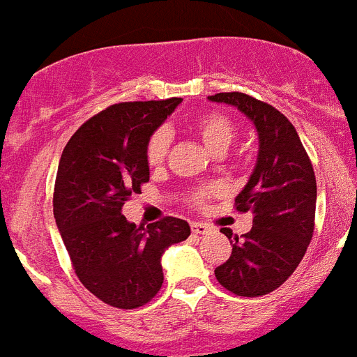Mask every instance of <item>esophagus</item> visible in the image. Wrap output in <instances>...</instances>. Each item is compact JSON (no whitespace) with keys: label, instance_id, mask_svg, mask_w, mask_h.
Returning <instances> with one entry per match:
<instances>
[{"label":"esophagus","instance_id":"34e87169","mask_svg":"<svg viewBox=\"0 0 357 357\" xmlns=\"http://www.w3.org/2000/svg\"><path fill=\"white\" fill-rule=\"evenodd\" d=\"M191 230L195 234H207V232H211V227L206 223H191Z\"/></svg>","mask_w":357,"mask_h":357}]
</instances>
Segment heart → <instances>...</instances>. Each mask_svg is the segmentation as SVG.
<instances>
[{
    "label": "heart",
    "instance_id": "1",
    "mask_svg": "<svg viewBox=\"0 0 357 357\" xmlns=\"http://www.w3.org/2000/svg\"><path fill=\"white\" fill-rule=\"evenodd\" d=\"M195 134L200 137V141L206 144L207 150L220 155L225 153L230 148V144L234 143L236 135H238V128H236L234 121L223 112L218 110H211L202 114L200 118L195 119L193 123ZM169 132L159 128L150 135V139L146 143V150H144V159L150 168H157L166 160L169 151ZM220 195V188L214 184L209 185H198V188L191 189L188 195V202L195 207H204L209 200Z\"/></svg>",
    "mask_w": 357,
    "mask_h": 357
}]
</instances>
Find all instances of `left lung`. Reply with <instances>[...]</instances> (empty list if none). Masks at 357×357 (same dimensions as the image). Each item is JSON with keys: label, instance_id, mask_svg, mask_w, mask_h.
<instances>
[{"label": "left lung", "instance_id": "1", "mask_svg": "<svg viewBox=\"0 0 357 357\" xmlns=\"http://www.w3.org/2000/svg\"><path fill=\"white\" fill-rule=\"evenodd\" d=\"M209 100L238 107L259 135L255 168L236 197V211L254 214L252 229L241 238L222 229L230 239L232 254L214 270V275L238 296L266 295L295 272L313 238V164L295 127L275 107L245 93H218Z\"/></svg>", "mask_w": 357, "mask_h": 357}]
</instances>
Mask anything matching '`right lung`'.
I'll use <instances>...</instances> for the list:
<instances>
[{
    "mask_svg": "<svg viewBox=\"0 0 357 357\" xmlns=\"http://www.w3.org/2000/svg\"><path fill=\"white\" fill-rule=\"evenodd\" d=\"M182 98L123 102L85 121L62 151L53 214L78 280L119 309L150 302L162 286L164 250L189 238L181 218L146 229L121 214L125 202L150 181L144 150L150 135Z\"/></svg>",
    "mask_w": 357,
    "mask_h": 357,
    "instance_id": "obj_1",
    "label": "right lung"
}]
</instances>
